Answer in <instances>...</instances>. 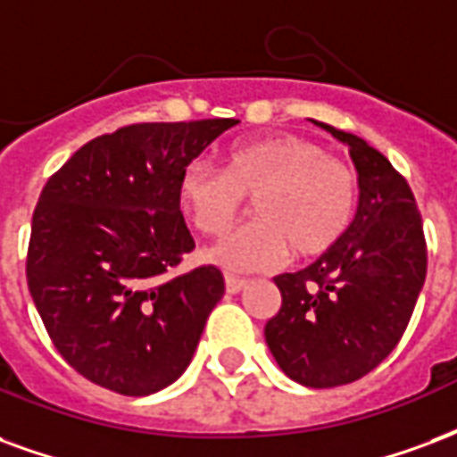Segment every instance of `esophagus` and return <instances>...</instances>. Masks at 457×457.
<instances>
[{"label":"esophagus","instance_id":"obj_1","mask_svg":"<svg viewBox=\"0 0 457 457\" xmlns=\"http://www.w3.org/2000/svg\"><path fill=\"white\" fill-rule=\"evenodd\" d=\"M225 288H228V293H239V290L246 288V280L245 278H237V276H225Z\"/></svg>","mask_w":457,"mask_h":457}]
</instances>
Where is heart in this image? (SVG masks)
I'll return each instance as SVG.
<instances>
[{
  "mask_svg": "<svg viewBox=\"0 0 457 457\" xmlns=\"http://www.w3.org/2000/svg\"><path fill=\"white\" fill-rule=\"evenodd\" d=\"M356 177L320 145L278 135L242 143L225 154L222 171L205 162L186 164L179 177V205L203 235H220L237 218L242 195L252 215L203 252L228 273L273 269L293 256L329 252L356 212Z\"/></svg>",
  "mask_w": 457,
  "mask_h": 457,
  "instance_id": "heart-1",
  "label": "heart"
}]
</instances>
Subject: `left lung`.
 I'll list each match as a JSON object with an SVG mask.
<instances>
[{
  "label": "left lung",
  "instance_id": "1",
  "mask_svg": "<svg viewBox=\"0 0 457 457\" xmlns=\"http://www.w3.org/2000/svg\"><path fill=\"white\" fill-rule=\"evenodd\" d=\"M312 123L349 147L358 208L329 252L273 278L283 303L263 337L290 380L337 387L370 373L402 339L427 278V242L414 195L387 157L358 135Z\"/></svg>",
  "mask_w": 457,
  "mask_h": 457
}]
</instances>
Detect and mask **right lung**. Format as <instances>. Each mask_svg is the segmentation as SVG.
<instances>
[{
    "label": "right lung",
    "mask_w": 457,
    "mask_h": 457,
    "mask_svg": "<svg viewBox=\"0 0 457 457\" xmlns=\"http://www.w3.org/2000/svg\"><path fill=\"white\" fill-rule=\"evenodd\" d=\"M237 123L128 125L74 152L43 188L29 290L60 356L91 383L145 397L191 363L225 280L215 266L167 278L195 246L179 177Z\"/></svg>",
    "instance_id": "1"
}]
</instances>
